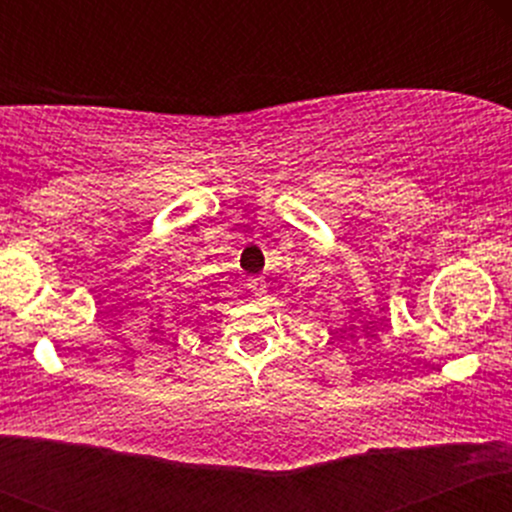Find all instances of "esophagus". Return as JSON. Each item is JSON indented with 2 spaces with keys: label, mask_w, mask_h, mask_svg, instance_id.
Returning a JSON list of instances; mask_svg holds the SVG:
<instances>
[{
  "label": "esophagus",
  "mask_w": 512,
  "mask_h": 512,
  "mask_svg": "<svg viewBox=\"0 0 512 512\" xmlns=\"http://www.w3.org/2000/svg\"><path fill=\"white\" fill-rule=\"evenodd\" d=\"M248 289L255 293V296H264V293H267V281H264L262 276H252V279H248Z\"/></svg>",
  "instance_id": "34e87169"
}]
</instances>
